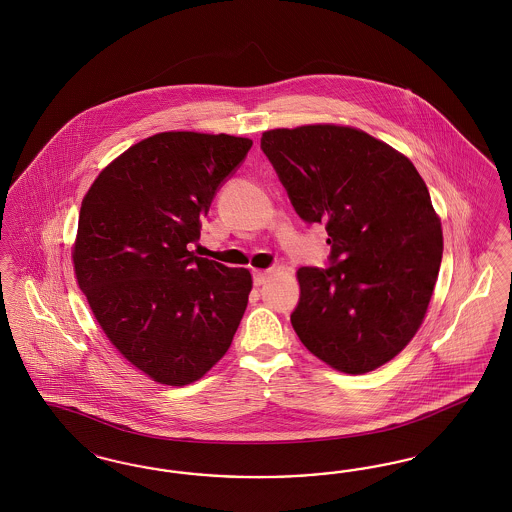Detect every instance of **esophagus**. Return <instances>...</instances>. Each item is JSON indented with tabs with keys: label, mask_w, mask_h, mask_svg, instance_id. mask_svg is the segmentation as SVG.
I'll list each match as a JSON object with an SVG mask.
<instances>
[{
	"label": "esophagus",
	"mask_w": 512,
	"mask_h": 512,
	"mask_svg": "<svg viewBox=\"0 0 512 512\" xmlns=\"http://www.w3.org/2000/svg\"><path fill=\"white\" fill-rule=\"evenodd\" d=\"M268 278H270V272L268 270H253V282H255V286H263L268 282Z\"/></svg>",
	"instance_id": "1"
}]
</instances>
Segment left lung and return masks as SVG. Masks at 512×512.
Wrapping results in <instances>:
<instances>
[{
    "instance_id": "obj_1",
    "label": "left lung",
    "mask_w": 512,
    "mask_h": 512,
    "mask_svg": "<svg viewBox=\"0 0 512 512\" xmlns=\"http://www.w3.org/2000/svg\"><path fill=\"white\" fill-rule=\"evenodd\" d=\"M261 148L307 223H328L329 268L301 266L291 326L329 368H381L421 328L444 238L429 188L408 156L362 129H270Z\"/></svg>"
}]
</instances>
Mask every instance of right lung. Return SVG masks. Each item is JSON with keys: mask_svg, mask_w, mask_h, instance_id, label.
Here are the masks:
<instances>
[{"mask_svg": "<svg viewBox=\"0 0 512 512\" xmlns=\"http://www.w3.org/2000/svg\"><path fill=\"white\" fill-rule=\"evenodd\" d=\"M253 141L165 131L129 146L83 196L72 263L89 308L123 358L184 387L230 348L253 287L247 268L196 257L200 221Z\"/></svg>", "mask_w": 512, "mask_h": 512, "instance_id": "add662e5", "label": "right lung"}]
</instances>
